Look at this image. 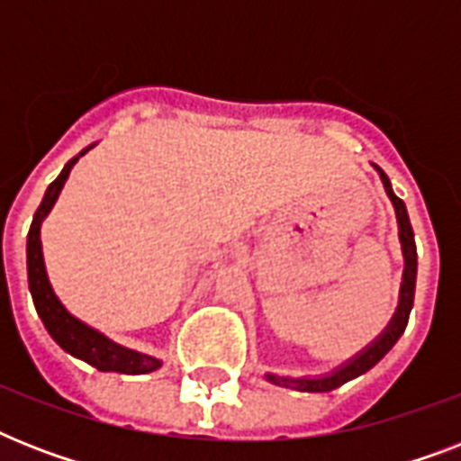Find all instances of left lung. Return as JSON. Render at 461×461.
Wrapping results in <instances>:
<instances>
[{
	"label": "left lung",
	"instance_id": "left-lung-1",
	"mask_svg": "<svg viewBox=\"0 0 461 461\" xmlns=\"http://www.w3.org/2000/svg\"><path fill=\"white\" fill-rule=\"evenodd\" d=\"M371 167L378 172L380 181H383V188H385L387 198L393 203L394 217H397V237H400L402 246V258H404V270H402V285H400V299H397V308H394L393 318L387 321V325L383 328L375 339L366 344L364 349L357 351L354 357L347 358L344 364H339L337 368H332L330 373H321V375H280V373H266L267 383L280 387H289V390H299V393H330L335 387L349 383V380L364 375L366 371H371L373 366L378 364L380 358L385 357L387 351L393 349L397 339L402 337L404 328H407L409 313H411V306H414V289H416V244H414V230H411V222H409L407 205L402 198H397L393 191V184L387 179V174L380 169L375 162H371Z\"/></svg>",
	"mask_w": 461,
	"mask_h": 461
}]
</instances>
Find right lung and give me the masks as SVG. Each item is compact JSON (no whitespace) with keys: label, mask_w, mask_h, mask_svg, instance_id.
Returning a JSON list of instances; mask_svg holds the SVG:
<instances>
[{"label":"right lung","mask_w":461,"mask_h":461,"mask_svg":"<svg viewBox=\"0 0 461 461\" xmlns=\"http://www.w3.org/2000/svg\"><path fill=\"white\" fill-rule=\"evenodd\" d=\"M90 148H95V143L86 148V150H81V153L68 159L67 165H64L59 176L47 186L45 198H42L38 212L32 217L31 231H28V246H25V258H28V289H31L32 303H35V311H38L40 321H42L45 330L50 332V337H52L54 342L59 344L67 354L81 358V361H86V364H90L93 368H97V371L103 373L143 375V373L158 371L159 366H162V358L143 354V351L129 349V347L114 342L112 337H107L97 328H93V325H88L86 321H81V318H76V315L61 303V299L52 289V282H50V275H47L45 267L42 239H40L42 222H45V217L50 215V210L54 208V203L59 198L61 188L67 184L68 174H71L74 165L83 158V155L88 153Z\"/></svg>","instance_id":"right-lung-1"}]
</instances>
